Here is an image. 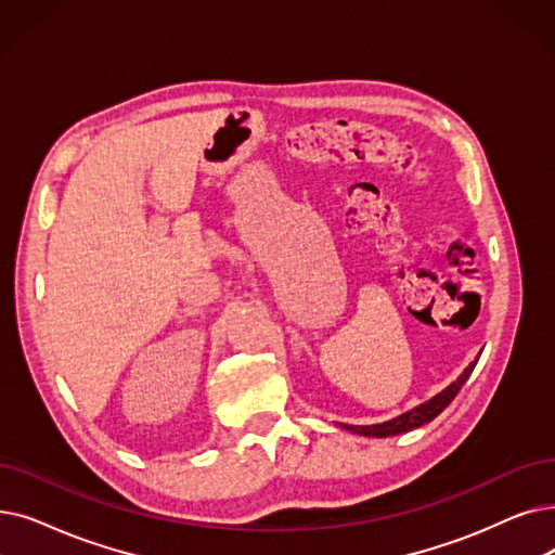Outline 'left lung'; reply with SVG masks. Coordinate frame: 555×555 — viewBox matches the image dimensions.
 Wrapping results in <instances>:
<instances>
[{
    "label": "left lung",
    "instance_id": "obj_1",
    "mask_svg": "<svg viewBox=\"0 0 555 555\" xmlns=\"http://www.w3.org/2000/svg\"><path fill=\"white\" fill-rule=\"evenodd\" d=\"M476 363H478V358L474 360V363H469V367L461 376H457L451 385H447L442 392H438L433 399L420 403L417 408H413V411H408V413H403V415H399V417H395L390 422L372 424V426H349V424H340V426L351 430V433H358V436H365V438H390V436H401V433L420 428V426L428 424L430 420H436L444 411V408L453 401V397L461 392L465 380L474 372Z\"/></svg>",
    "mask_w": 555,
    "mask_h": 555
}]
</instances>
